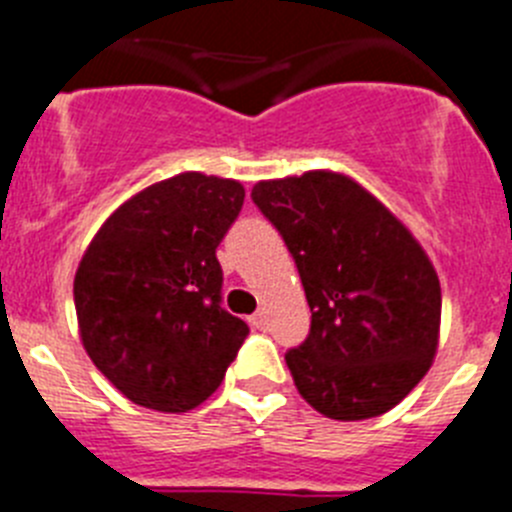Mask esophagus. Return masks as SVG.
I'll return each instance as SVG.
<instances>
[{
  "mask_svg": "<svg viewBox=\"0 0 512 512\" xmlns=\"http://www.w3.org/2000/svg\"><path fill=\"white\" fill-rule=\"evenodd\" d=\"M252 326H255V329H265V326H267V311H257L255 316H252Z\"/></svg>",
  "mask_w": 512,
  "mask_h": 512,
  "instance_id": "esophagus-1",
  "label": "esophagus"
}]
</instances>
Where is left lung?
Masks as SVG:
<instances>
[{
    "label": "left lung",
    "instance_id": "left-lung-1",
    "mask_svg": "<svg viewBox=\"0 0 512 512\" xmlns=\"http://www.w3.org/2000/svg\"><path fill=\"white\" fill-rule=\"evenodd\" d=\"M252 201L296 257L311 334L285 354L298 393L334 421L388 413L439 349L441 285L411 229L336 170L260 181Z\"/></svg>",
    "mask_w": 512,
    "mask_h": 512
}]
</instances>
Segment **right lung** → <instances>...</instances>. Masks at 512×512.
<instances>
[{
    "instance_id": "1",
    "label": "right lung",
    "mask_w": 512,
    "mask_h": 512,
    "mask_svg": "<svg viewBox=\"0 0 512 512\" xmlns=\"http://www.w3.org/2000/svg\"><path fill=\"white\" fill-rule=\"evenodd\" d=\"M245 186L186 170L137 191L99 227L73 278L81 344L132 403L186 413L224 380L250 334L219 306L216 247Z\"/></svg>"
}]
</instances>
